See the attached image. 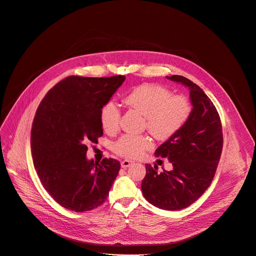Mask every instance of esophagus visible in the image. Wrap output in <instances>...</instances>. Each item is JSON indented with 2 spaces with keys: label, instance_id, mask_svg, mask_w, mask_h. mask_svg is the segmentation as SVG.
Here are the masks:
<instances>
[{
  "label": "esophagus",
  "instance_id": "34e87169",
  "mask_svg": "<svg viewBox=\"0 0 256 256\" xmlns=\"http://www.w3.org/2000/svg\"><path fill=\"white\" fill-rule=\"evenodd\" d=\"M130 164H132V161H130V160L126 159V160H122V168H128Z\"/></svg>",
  "mask_w": 256,
  "mask_h": 256
}]
</instances>
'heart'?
I'll return each mask as SVG.
<instances>
[{
	"instance_id": "obj_1",
	"label": "heart",
	"mask_w": 256,
	"mask_h": 256,
	"mask_svg": "<svg viewBox=\"0 0 256 256\" xmlns=\"http://www.w3.org/2000/svg\"><path fill=\"white\" fill-rule=\"evenodd\" d=\"M124 103L145 116V128L157 140H168L188 122L192 111L189 100L158 84H141L124 97ZM120 109L108 101L100 111V120L105 132H118L120 122ZM153 146L147 136L124 134L113 145V151L124 157L138 158Z\"/></svg>"
}]
</instances>
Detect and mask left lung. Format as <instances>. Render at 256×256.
<instances>
[{"instance_id":"left-lung-1","label":"left lung","mask_w":256,"mask_h":256,"mask_svg":"<svg viewBox=\"0 0 256 256\" xmlns=\"http://www.w3.org/2000/svg\"><path fill=\"white\" fill-rule=\"evenodd\" d=\"M166 78L189 88L193 108L184 126L155 151L156 157L170 160L172 170L158 172L156 164H146L141 188L152 205L180 210L195 202L212 184L222 155V130L214 103L199 86L182 76Z\"/></svg>"}]
</instances>
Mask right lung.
I'll list each match as a JSON object with an SVG mask.
<instances>
[{
	"label": "right lung",
	"mask_w": 256,
	"mask_h": 256,
	"mask_svg": "<svg viewBox=\"0 0 256 256\" xmlns=\"http://www.w3.org/2000/svg\"><path fill=\"white\" fill-rule=\"evenodd\" d=\"M68 76L42 100L34 120L30 147L44 188L69 210L84 212L105 202L120 170V161L86 158V142L103 134L100 111L124 82Z\"/></svg>",
	"instance_id": "obj_1"
}]
</instances>
